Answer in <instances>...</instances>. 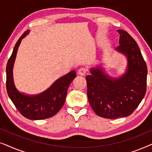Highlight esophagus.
<instances>
[{"instance_id":"34e87169","label":"esophagus","mask_w":152,"mask_h":152,"mask_svg":"<svg viewBox=\"0 0 152 152\" xmlns=\"http://www.w3.org/2000/svg\"><path fill=\"white\" fill-rule=\"evenodd\" d=\"M86 72H87V69H86V68L82 67V68H80V69H79V70H78V74L80 75L84 76V75H86Z\"/></svg>"}]
</instances>
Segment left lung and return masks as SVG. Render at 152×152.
<instances>
[{
	"mask_svg": "<svg viewBox=\"0 0 152 152\" xmlns=\"http://www.w3.org/2000/svg\"><path fill=\"white\" fill-rule=\"evenodd\" d=\"M116 50L127 58V69L120 77L112 78L100 67L87 75V95L95 113L108 119L126 117L138 107L147 90V68L136 41L126 31L118 30Z\"/></svg>",
	"mask_w": 152,
	"mask_h": 152,
	"instance_id": "1",
	"label": "left lung"
}]
</instances>
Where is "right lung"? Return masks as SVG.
I'll list each match as a JSON object with an SVG mask.
<instances>
[{"label": "right lung", "instance_id": "1", "mask_svg": "<svg viewBox=\"0 0 152 152\" xmlns=\"http://www.w3.org/2000/svg\"><path fill=\"white\" fill-rule=\"evenodd\" d=\"M30 30L25 32L16 42L11 57L6 66V88L7 94L18 111L30 120H43L53 117L63 107L68 86L76 77V72L72 70L56 81L44 92L39 95H28L16 89L13 80V66L20 41Z\"/></svg>", "mask_w": 152, "mask_h": 152}]
</instances>
